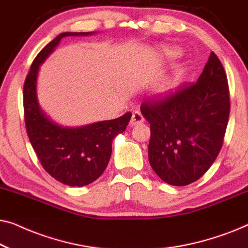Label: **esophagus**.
<instances>
[{
  "label": "esophagus",
  "instance_id": "esophagus-1",
  "mask_svg": "<svg viewBox=\"0 0 248 248\" xmlns=\"http://www.w3.org/2000/svg\"><path fill=\"white\" fill-rule=\"evenodd\" d=\"M144 122V117L142 116V114L140 111H134L133 114H132V118L130 121V124L131 126H137L139 124H142Z\"/></svg>",
  "mask_w": 248,
  "mask_h": 248
}]
</instances>
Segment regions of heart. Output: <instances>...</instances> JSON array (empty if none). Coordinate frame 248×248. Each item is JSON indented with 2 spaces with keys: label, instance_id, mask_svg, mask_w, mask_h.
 <instances>
[{
  "label": "heart",
  "instance_id": "b5f03b06",
  "mask_svg": "<svg viewBox=\"0 0 248 248\" xmlns=\"http://www.w3.org/2000/svg\"><path fill=\"white\" fill-rule=\"evenodd\" d=\"M167 55H169V56H175V55H177V52H176V50H168L167 52ZM177 80V77H174L171 79V82H174V81H176Z\"/></svg>",
  "mask_w": 248,
  "mask_h": 248
}]
</instances>
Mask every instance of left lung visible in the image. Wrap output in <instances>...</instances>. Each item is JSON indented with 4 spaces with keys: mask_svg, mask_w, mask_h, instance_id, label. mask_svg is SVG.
<instances>
[{
    "mask_svg": "<svg viewBox=\"0 0 248 248\" xmlns=\"http://www.w3.org/2000/svg\"><path fill=\"white\" fill-rule=\"evenodd\" d=\"M229 111L228 81L213 52L196 83L142 103L151 130L149 161L155 174L174 186L202 177L221 150Z\"/></svg>",
    "mask_w": 248,
    "mask_h": 248,
    "instance_id": "obj_1",
    "label": "left lung"
}]
</instances>
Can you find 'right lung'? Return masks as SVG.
I'll use <instances>...</instances> for the list:
<instances>
[{"mask_svg":"<svg viewBox=\"0 0 248 248\" xmlns=\"http://www.w3.org/2000/svg\"><path fill=\"white\" fill-rule=\"evenodd\" d=\"M93 32H63L40 50L33 60L23 86V109L27 134L43 168L63 184L84 186L96 181L106 169L111 155V142L126 128L132 114L111 121L80 127H64L50 120L37 99L39 65L66 36H88Z\"/></svg>","mask_w":248,"mask_h":248,"instance_id":"right-lung-1","label":"right lung"}]
</instances>
